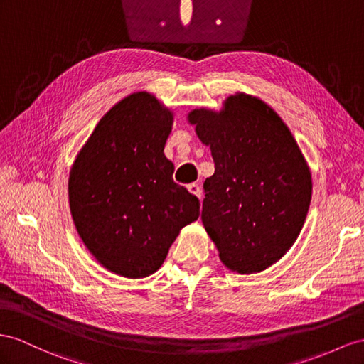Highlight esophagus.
<instances>
[{
	"label": "esophagus",
	"mask_w": 364,
	"mask_h": 364,
	"mask_svg": "<svg viewBox=\"0 0 364 364\" xmlns=\"http://www.w3.org/2000/svg\"><path fill=\"white\" fill-rule=\"evenodd\" d=\"M188 191H189L191 193H193L195 197L201 198V188H200L198 184H195V183H191V184H188Z\"/></svg>",
	"instance_id": "esophagus-1"
}]
</instances>
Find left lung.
<instances>
[{"label": "left lung", "instance_id": "8db88e82", "mask_svg": "<svg viewBox=\"0 0 364 364\" xmlns=\"http://www.w3.org/2000/svg\"><path fill=\"white\" fill-rule=\"evenodd\" d=\"M210 146L215 172L203 188L201 220L230 271L254 274L282 258L304 225L309 167L291 130L262 100L237 93L220 114H189Z\"/></svg>", "mask_w": 364, "mask_h": 364}]
</instances>
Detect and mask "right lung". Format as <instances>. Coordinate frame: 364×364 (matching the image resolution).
<instances>
[{
	"instance_id": "add662e5",
	"label": "right lung",
	"mask_w": 364,
	"mask_h": 364,
	"mask_svg": "<svg viewBox=\"0 0 364 364\" xmlns=\"http://www.w3.org/2000/svg\"><path fill=\"white\" fill-rule=\"evenodd\" d=\"M172 114L147 92L126 97L100 119L73 163L70 212L81 240L109 271L154 274L200 200L172 178L164 156Z\"/></svg>"
}]
</instances>
